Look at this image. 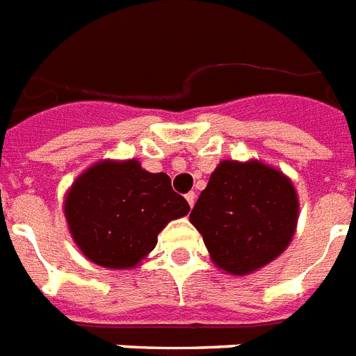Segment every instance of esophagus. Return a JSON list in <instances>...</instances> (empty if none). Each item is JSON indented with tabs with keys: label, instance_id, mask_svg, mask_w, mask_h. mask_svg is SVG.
I'll return each instance as SVG.
<instances>
[{
	"label": "esophagus",
	"instance_id": "34e87169",
	"mask_svg": "<svg viewBox=\"0 0 356 356\" xmlns=\"http://www.w3.org/2000/svg\"><path fill=\"white\" fill-rule=\"evenodd\" d=\"M186 201H188V204H190V207H193V203H195V193H193V192L186 193Z\"/></svg>",
	"mask_w": 356,
	"mask_h": 356
}]
</instances>
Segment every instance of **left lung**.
Segmentation results:
<instances>
[{"label":"left lung","instance_id":"8db88e82","mask_svg":"<svg viewBox=\"0 0 356 356\" xmlns=\"http://www.w3.org/2000/svg\"><path fill=\"white\" fill-rule=\"evenodd\" d=\"M298 193L259 161H221L190 213L216 267L245 276L276 259L298 223Z\"/></svg>","mask_w":356,"mask_h":356}]
</instances>
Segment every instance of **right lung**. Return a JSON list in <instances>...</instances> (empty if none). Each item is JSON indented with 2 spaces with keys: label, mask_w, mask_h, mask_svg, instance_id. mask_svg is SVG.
Segmentation results:
<instances>
[{
  "label": "right lung",
  "mask_w": 356,
  "mask_h": 356,
  "mask_svg": "<svg viewBox=\"0 0 356 356\" xmlns=\"http://www.w3.org/2000/svg\"><path fill=\"white\" fill-rule=\"evenodd\" d=\"M190 212L166 173L138 161H100L69 188L63 203L69 232L82 254L100 267H137L172 219Z\"/></svg>",
  "instance_id": "right-lung-1"
}]
</instances>
